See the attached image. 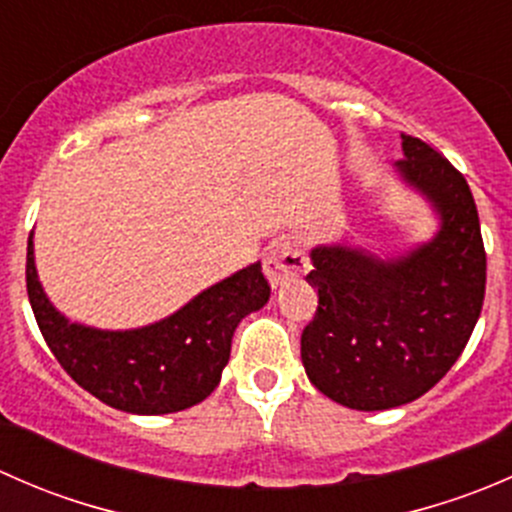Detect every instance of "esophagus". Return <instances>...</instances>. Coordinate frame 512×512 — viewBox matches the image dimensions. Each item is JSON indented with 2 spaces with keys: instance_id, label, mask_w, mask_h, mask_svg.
Returning <instances> with one entry per match:
<instances>
[{
  "instance_id": "34e87169",
  "label": "esophagus",
  "mask_w": 512,
  "mask_h": 512,
  "mask_svg": "<svg viewBox=\"0 0 512 512\" xmlns=\"http://www.w3.org/2000/svg\"><path fill=\"white\" fill-rule=\"evenodd\" d=\"M265 275L270 280L272 287H280L285 282L294 280V277H302L307 272L309 260L304 257L302 247L297 245L289 237H282V240H275L272 245H267L265 250Z\"/></svg>"
}]
</instances>
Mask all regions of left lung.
Returning <instances> with one entry per match:
<instances>
[{"label":"left lung","instance_id":"obj_1","mask_svg":"<svg viewBox=\"0 0 512 512\" xmlns=\"http://www.w3.org/2000/svg\"><path fill=\"white\" fill-rule=\"evenodd\" d=\"M401 178L441 218L431 242L396 260L324 245L309 285L319 304L302 332L309 381L337 404L384 411L426 394L466 349L485 297V247L463 173L401 133Z\"/></svg>","mask_w":512,"mask_h":512}]
</instances>
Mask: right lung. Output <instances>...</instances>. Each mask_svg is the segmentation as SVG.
Instances as JSON below:
<instances>
[{
    "label": "right lung",
    "instance_id": "1",
    "mask_svg": "<svg viewBox=\"0 0 512 512\" xmlns=\"http://www.w3.org/2000/svg\"><path fill=\"white\" fill-rule=\"evenodd\" d=\"M27 292L44 342L81 389L111 409L158 416L190 409L213 394L230 359L235 327L245 314L265 307L270 282L255 262L156 324L103 332L69 322L46 299L29 235Z\"/></svg>",
    "mask_w": 512,
    "mask_h": 512
}]
</instances>
